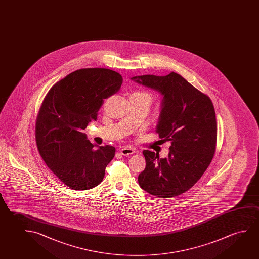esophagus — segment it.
<instances>
[{"mask_svg":"<svg viewBox=\"0 0 259 259\" xmlns=\"http://www.w3.org/2000/svg\"><path fill=\"white\" fill-rule=\"evenodd\" d=\"M120 152L123 156L131 155V154L135 152V150L133 148L124 147L120 150Z\"/></svg>","mask_w":259,"mask_h":259,"instance_id":"obj_1","label":"esophagus"}]
</instances>
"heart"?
Returning <instances> with one entry per match:
<instances>
[{
    "mask_svg": "<svg viewBox=\"0 0 259 259\" xmlns=\"http://www.w3.org/2000/svg\"><path fill=\"white\" fill-rule=\"evenodd\" d=\"M146 94H147V93H146Z\"/></svg>",
    "mask_w": 259,
    "mask_h": 259,
    "instance_id": "b5f03b06",
    "label": "heart"
}]
</instances>
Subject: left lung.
Here are the masks:
<instances>
[{
  "instance_id": "8db88e82",
  "label": "left lung",
  "mask_w": 259,
  "mask_h": 259,
  "mask_svg": "<svg viewBox=\"0 0 259 259\" xmlns=\"http://www.w3.org/2000/svg\"><path fill=\"white\" fill-rule=\"evenodd\" d=\"M131 79L163 96L156 132L171 142L167 158L143 151L146 167L138 177L140 187L161 198L181 195L201 179L214 155L217 123L211 99L174 72Z\"/></svg>"
}]
</instances>
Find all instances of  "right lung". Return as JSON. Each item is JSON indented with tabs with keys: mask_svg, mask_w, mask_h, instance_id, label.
<instances>
[{
	"mask_svg": "<svg viewBox=\"0 0 259 259\" xmlns=\"http://www.w3.org/2000/svg\"><path fill=\"white\" fill-rule=\"evenodd\" d=\"M122 83V76L109 69H80L56 82L45 97L36 117L37 150L53 173L72 189L97 187L115 156L110 145L95 149L83 130Z\"/></svg>",
	"mask_w": 259,
	"mask_h": 259,
	"instance_id": "obj_1",
	"label": "right lung"
}]
</instances>
